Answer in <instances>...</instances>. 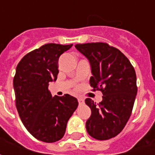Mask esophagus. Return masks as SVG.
<instances>
[{
  "mask_svg": "<svg viewBox=\"0 0 155 155\" xmlns=\"http://www.w3.org/2000/svg\"><path fill=\"white\" fill-rule=\"evenodd\" d=\"M84 99L83 98H78V102H79V104H83L84 103Z\"/></svg>",
  "mask_w": 155,
  "mask_h": 155,
  "instance_id": "obj_1",
  "label": "esophagus"
}]
</instances>
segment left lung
<instances>
[{
	"label": "left lung",
	"instance_id": "left-lung-1",
	"mask_svg": "<svg viewBox=\"0 0 155 155\" xmlns=\"http://www.w3.org/2000/svg\"><path fill=\"white\" fill-rule=\"evenodd\" d=\"M74 46L90 61L92 73L90 84L93 91H101L103 94L99 104L90 98L85 100L91 110L85 124L87 132L96 140H110L123 130L132 113L138 90L135 71L120 50L107 43Z\"/></svg>",
	"mask_w": 155,
	"mask_h": 155
}]
</instances>
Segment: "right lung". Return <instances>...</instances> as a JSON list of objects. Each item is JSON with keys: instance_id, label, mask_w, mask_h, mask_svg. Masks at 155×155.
I'll list each match as a JSON object with an SVG mask.
<instances>
[{"instance_id": "1", "label": "right lung", "mask_w": 155, "mask_h": 155, "mask_svg": "<svg viewBox=\"0 0 155 155\" xmlns=\"http://www.w3.org/2000/svg\"><path fill=\"white\" fill-rule=\"evenodd\" d=\"M72 45L45 44L25 54L16 66L13 86L19 116L32 136L43 142L54 143L64 136L78 106L76 98L68 94L52 97L48 90L57 79L61 54Z\"/></svg>"}]
</instances>
